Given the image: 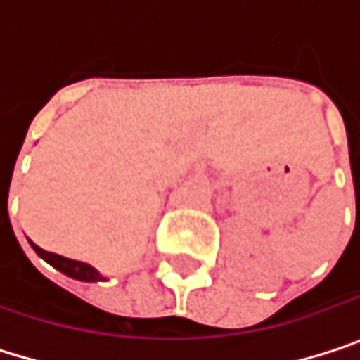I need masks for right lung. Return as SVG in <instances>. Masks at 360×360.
I'll list each match as a JSON object with an SVG mask.
<instances>
[{
  "label": "right lung",
  "instance_id": "1",
  "mask_svg": "<svg viewBox=\"0 0 360 360\" xmlns=\"http://www.w3.org/2000/svg\"><path fill=\"white\" fill-rule=\"evenodd\" d=\"M31 246H33V250H35L43 260H47L51 266H56L58 271H62L64 275H68V277H72V279H79V281H102V275H100L94 266L85 264V262L70 260V258H64V256L53 254V252L41 250V248L35 246L33 242H31Z\"/></svg>",
  "mask_w": 360,
  "mask_h": 360
}]
</instances>
